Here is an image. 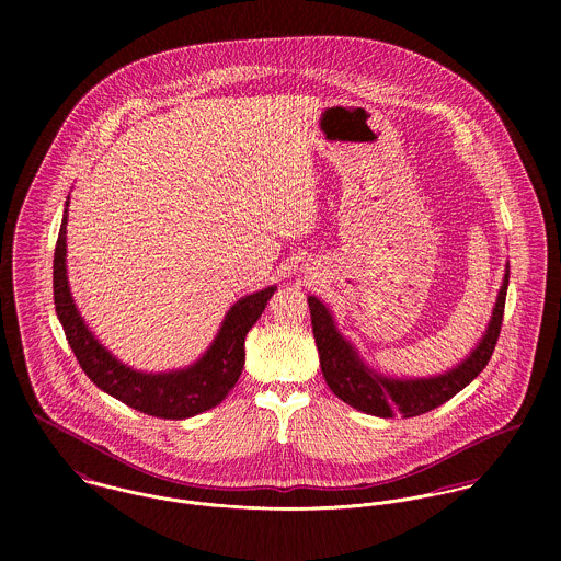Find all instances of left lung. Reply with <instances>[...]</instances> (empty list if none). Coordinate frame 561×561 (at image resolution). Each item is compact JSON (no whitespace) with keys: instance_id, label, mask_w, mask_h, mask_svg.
<instances>
[{"instance_id":"8db88e82","label":"left lung","mask_w":561,"mask_h":561,"mask_svg":"<svg viewBox=\"0 0 561 561\" xmlns=\"http://www.w3.org/2000/svg\"><path fill=\"white\" fill-rule=\"evenodd\" d=\"M507 283L510 270H505V278L496 296L492 320L488 323V330L480 345L473 350V354L456 369L436 378L421 380H389L367 369L356 356L354 347L336 332L328 309L316 296H309L313 336L320 350L321 374L325 378V385L339 400L350 403L356 410L382 419H393L398 414L408 419L438 408L440 403L460 393L467 385H471L488 365L503 323Z\"/></svg>"}]
</instances>
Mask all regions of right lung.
Listing matches in <instances>:
<instances>
[{
    "label": "right lung",
    "mask_w": 561,
    "mask_h": 561,
    "mask_svg": "<svg viewBox=\"0 0 561 561\" xmlns=\"http://www.w3.org/2000/svg\"><path fill=\"white\" fill-rule=\"evenodd\" d=\"M69 205V203H67ZM67 211L54 252V305L67 341L83 374L112 398L158 419H187L229 396L243 369V339L261 318L276 287H265L238 300L207 354L190 369L174 374H140L121 365L85 328L67 280Z\"/></svg>",
    "instance_id": "obj_1"
}]
</instances>
